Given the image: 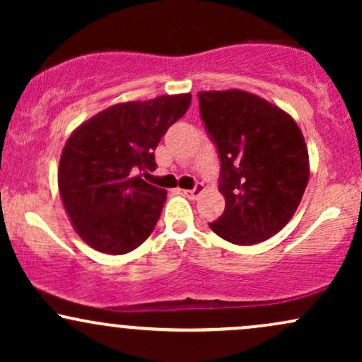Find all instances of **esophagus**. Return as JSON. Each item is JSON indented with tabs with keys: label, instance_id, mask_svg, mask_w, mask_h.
<instances>
[{
	"label": "esophagus",
	"instance_id": "esophagus-1",
	"mask_svg": "<svg viewBox=\"0 0 362 362\" xmlns=\"http://www.w3.org/2000/svg\"><path fill=\"white\" fill-rule=\"evenodd\" d=\"M202 192H204V185H202V184H195L194 189L184 190V194H185L189 199H197L199 195H201Z\"/></svg>",
	"mask_w": 362,
	"mask_h": 362
}]
</instances>
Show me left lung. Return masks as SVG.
I'll return each instance as SVG.
<instances>
[{"instance_id":"8db88e82","label":"left lung","mask_w":362,"mask_h":362,"mask_svg":"<svg viewBox=\"0 0 362 362\" xmlns=\"http://www.w3.org/2000/svg\"><path fill=\"white\" fill-rule=\"evenodd\" d=\"M199 109L221 160L226 207L209 228L226 242L255 245L296 213L310 178L301 129L288 112L243 90L199 91Z\"/></svg>"}]
</instances>
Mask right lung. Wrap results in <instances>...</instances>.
I'll use <instances>...</instances> for the list:
<instances>
[{
	"label": "right lung",
	"mask_w": 362,
	"mask_h": 362,
	"mask_svg": "<svg viewBox=\"0 0 362 362\" xmlns=\"http://www.w3.org/2000/svg\"><path fill=\"white\" fill-rule=\"evenodd\" d=\"M192 95L115 103L78 126L61 153L57 185L74 231L95 250L120 255L155 230L167 190L136 173L155 170V149L189 110Z\"/></svg>",
	"instance_id": "1"
}]
</instances>
